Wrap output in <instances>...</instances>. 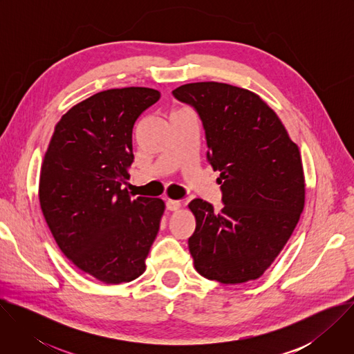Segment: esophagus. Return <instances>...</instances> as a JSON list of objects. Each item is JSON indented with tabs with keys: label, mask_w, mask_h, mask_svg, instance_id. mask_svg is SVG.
<instances>
[{
	"label": "esophagus",
	"mask_w": 354,
	"mask_h": 354,
	"mask_svg": "<svg viewBox=\"0 0 354 354\" xmlns=\"http://www.w3.org/2000/svg\"><path fill=\"white\" fill-rule=\"evenodd\" d=\"M179 207H180V201H178V200H168L167 201V209L169 212H176V210H179Z\"/></svg>",
	"instance_id": "esophagus-1"
}]
</instances>
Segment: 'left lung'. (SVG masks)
<instances>
[{
	"instance_id": "obj_1",
	"label": "left lung",
	"mask_w": 354,
	"mask_h": 354,
	"mask_svg": "<svg viewBox=\"0 0 354 354\" xmlns=\"http://www.w3.org/2000/svg\"><path fill=\"white\" fill-rule=\"evenodd\" d=\"M172 95L198 115L223 193L220 213L201 198L189 203L196 217L187 241L194 268L224 284L259 279L304 209L299 149L277 115L248 89L193 82Z\"/></svg>"
}]
</instances>
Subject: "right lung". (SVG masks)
I'll return each instance as SVG.
<instances>
[{
	"instance_id": "right-lung-1",
	"label": "right lung",
	"mask_w": 354,
	"mask_h": 354,
	"mask_svg": "<svg viewBox=\"0 0 354 354\" xmlns=\"http://www.w3.org/2000/svg\"><path fill=\"white\" fill-rule=\"evenodd\" d=\"M160 97L142 86L92 95L56 124L41 162L39 200L50 231L80 270L105 284L142 274L160 230L164 201L123 189L134 123Z\"/></svg>"
}]
</instances>
